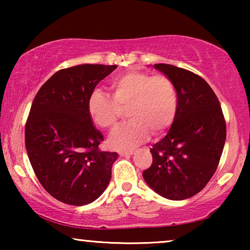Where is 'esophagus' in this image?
Returning a JSON list of instances; mask_svg holds the SVG:
<instances>
[{"mask_svg":"<svg viewBox=\"0 0 250 250\" xmlns=\"http://www.w3.org/2000/svg\"><path fill=\"white\" fill-rule=\"evenodd\" d=\"M134 151L133 150H129V151H121L119 152V156L121 157H128V156H132Z\"/></svg>","mask_w":250,"mask_h":250,"instance_id":"obj_1","label":"esophagus"}]
</instances>
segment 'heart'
Returning <instances> with one entry per match:
<instances>
[{
    "instance_id": "1",
    "label": "heart",
    "mask_w": 250,
    "mask_h": 250,
    "mask_svg": "<svg viewBox=\"0 0 250 250\" xmlns=\"http://www.w3.org/2000/svg\"><path fill=\"white\" fill-rule=\"evenodd\" d=\"M112 98L95 90L87 100L91 121L104 129L117 125L122 110L127 109V125L119 127L109 139L116 150H128L148 139L150 132L160 135L173 124L177 110V94L173 82L164 75L127 71L110 84Z\"/></svg>"
}]
</instances>
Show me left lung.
I'll return each instance as SVG.
<instances>
[{"mask_svg":"<svg viewBox=\"0 0 250 250\" xmlns=\"http://www.w3.org/2000/svg\"><path fill=\"white\" fill-rule=\"evenodd\" d=\"M173 82L177 110L168 133L150 149L152 164L142 173L166 199L183 200L206 187L223 152L227 126L220 101L207 82L172 64H153Z\"/></svg>","mask_w":250,"mask_h":250,"instance_id":"left-lung-1","label":"left lung"}]
</instances>
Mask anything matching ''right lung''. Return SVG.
<instances>
[{
    "mask_svg": "<svg viewBox=\"0 0 250 250\" xmlns=\"http://www.w3.org/2000/svg\"><path fill=\"white\" fill-rule=\"evenodd\" d=\"M116 68L84 63L61 69L34 99L25 128L27 153L40 183L61 203H93L111 179L118 153L99 150L104 135L88 116L87 100Z\"/></svg>",
    "mask_w": 250,
    "mask_h": 250,
    "instance_id": "right-lung-1",
    "label": "right lung"
}]
</instances>
